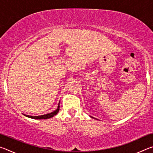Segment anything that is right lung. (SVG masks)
<instances>
[{
    "label": "right lung",
    "mask_w": 153,
    "mask_h": 153,
    "mask_svg": "<svg viewBox=\"0 0 153 153\" xmlns=\"http://www.w3.org/2000/svg\"><path fill=\"white\" fill-rule=\"evenodd\" d=\"M59 111V106L57 108L55 111H54L53 112H51L50 113H47L46 115H39V116H31V115H24L25 116H26L27 117L32 118V119H35V120H46V119H49L54 117V116L56 115V114L58 113Z\"/></svg>",
    "instance_id": "add662e5"
}]
</instances>
